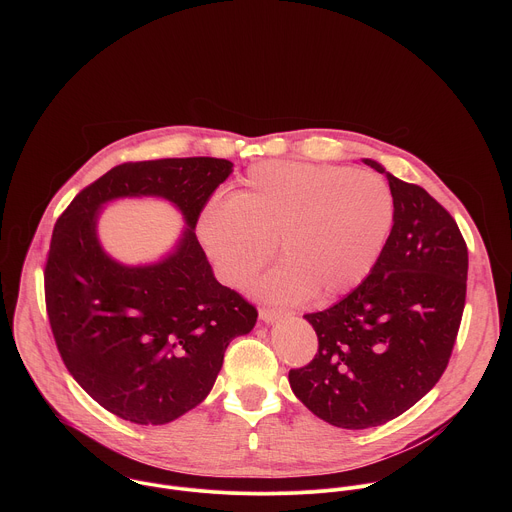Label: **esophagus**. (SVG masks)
<instances>
[{
  "label": "esophagus",
  "mask_w": 512,
  "mask_h": 512,
  "mask_svg": "<svg viewBox=\"0 0 512 512\" xmlns=\"http://www.w3.org/2000/svg\"><path fill=\"white\" fill-rule=\"evenodd\" d=\"M281 316H285L283 310H273V308H261L259 310V320L265 324H273L275 320H279Z\"/></svg>",
  "instance_id": "34e87169"
}]
</instances>
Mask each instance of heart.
<instances>
[{
	"label": "heart",
	"mask_w": 512,
	"mask_h": 512,
	"mask_svg": "<svg viewBox=\"0 0 512 512\" xmlns=\"http://www.w3.org/2000/svg\"><path fill=\"white\" fill-rule=\"evenodd\" d=\"M395 225L389 184L328 164L253 166L231 200L210 202L198 237L227 285H245L277 243L281 267L253 285L269 302L342 298L379 265Z\"/></svg>",
	"instance_id": "obj_1"
}]
</instances>
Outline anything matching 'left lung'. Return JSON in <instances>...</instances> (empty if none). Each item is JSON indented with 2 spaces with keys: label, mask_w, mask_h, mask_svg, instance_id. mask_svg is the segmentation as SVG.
Listing matches in <instances>:
<instances>
[{
  "label": "left lung",
  "mask_w": 512,
  "mask_h": 512,
  "mask_svg": "<svg viewBox=\"0 0 512 512\" xmlns=\"http://www.w3.org/2000/svg\"><path fill=\"white\" fill-rule=\"evenodd\" d=\"M395 225L362 285L304 318L318 334L308 367L289 371L294 395L342 429L383 425L413 407L444 375L458 336L468 249L450 212L421 186L389 174Z\"/></svg>",
  "instance_id": "obj_1"
}]
</instances>
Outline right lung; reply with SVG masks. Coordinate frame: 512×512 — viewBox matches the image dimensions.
Instances as JSON below:
<instances>
[{"mask_svg": "<svg viewBox=\"0 0 512 512\" xmlns=\"http://www.w3.org/2000/svg\"><path fill=\"white\" fill-rule=\"evenodd\" d=\"M231 172L233 162L206 156L121 164L54 225L44 287L58 352L75 381L125 421L164 425L200 405L229 342L257 322V310L216 281L194 233ZM121 197H162L183 214L179 241L158 262L127 266L102 249V206Z\"/></svg>", "mask_w": 512, "mask_h": 512, "instance_id": "add662e5", "label": "right lung"}]
</instances>
